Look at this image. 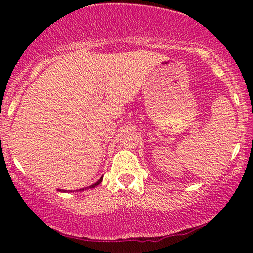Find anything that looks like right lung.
<instances>
[{
	"label": "right lung",
	"instance_id": "right-lung-1",
	"mask_svg": "<svg viewBox=\"0 0 253 253\" xmlns=\"http://www.w3.org/2000/svg\"><path fill=\"white\" fill-rule=\"evenodd\" d=\"M102 182V177H100L99 179H98V181L95 183V184H92V185H90L89 187H85V188H80V190H78V191H84V190H87V188H92V187H96L97 185H99V184ZM58 191L59 192H67V191H61L60 190V188H58Z\"/></svg>",
	"mask_w": 253,
	"mask_h": 253
}]
</instances>
